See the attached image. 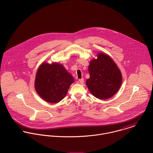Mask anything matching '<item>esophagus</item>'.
I'll use <instances>...</instances> for the list:
<instances>
[{
    "label": "esophagus",
    "mask_w": 153,
    "mask_h": 153,
    "mask_svg": "<svg viewBox=\"0 0 153 153\" xmlns=\"http://www.w3.org/2000/svg\"><path fill=\"white\" fill-rule=\"evenodd\" d=\"M77 83L78 84H82L84 83V79L82 78V79H79L77 81Z\"/></svg>",
    "instance_id": "esophagus-1"
}]
</instances>
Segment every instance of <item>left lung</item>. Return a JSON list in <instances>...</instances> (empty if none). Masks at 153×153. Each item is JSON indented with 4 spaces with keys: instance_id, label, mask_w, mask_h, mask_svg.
I'll return each mask as SVG.
<instances>
[{
    "instance_id": "8db88e82",
    "label": "left lung",
    "mask_w": 153,
    "mask_h": 153,
    "mask_svg": "<svg viewBox=\"0 0 153 153\" xmlns=\"http://www.w3.org/2000/svg\"><path fill=\"white\" fill-rule=\"evenodd\" d=\"M90 78L86 84L91 93L100 100H107L115 95L121 87L123 78L120 70L107 54L99 53L97 58L89 62Z\"/></svg>"
}]
</instances>
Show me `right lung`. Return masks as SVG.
<instances>
[{
	"label": "right lung",
	"instance_id": "1",
	"mask_svg": "<svg viewBox=\"0 0 153 153\" xmlns=\"http://www.w3.org/2000/svg\"><path fill=\"white\" fill-rule=\"evenodd\" d=\"M72 76L59 63H42L36 72L35 88L38 95L48 102L58 103L63 100L70 85Z\"/></svg>",
	"mask_w": 153,
	"mask_h": 153
}]
</instances>
